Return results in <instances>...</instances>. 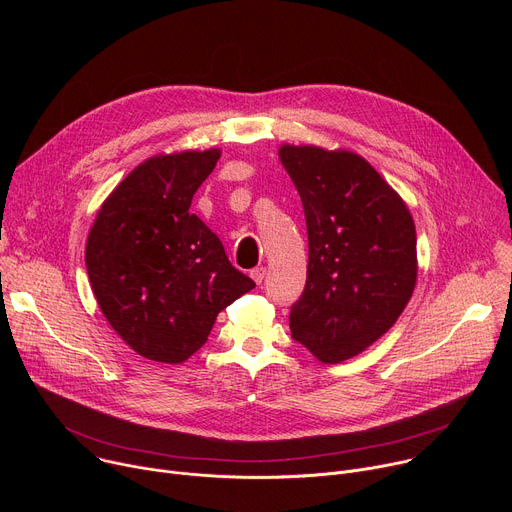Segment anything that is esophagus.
<instances>
[{"label": "esophagus", "mask_w": 512, "mask_h": 512, "mask_svg": "<svg viewBox=\"0 0 512 512\" xmlns=\"http://www.w3.org/2000/svg\"><path fill=\"white\" fill-rule=\"evenodd\" d=\"M265 275H267V269H265V267H255V269L251 271V279H253L257 285H261V281L265 279Z\"/></svg>", "instance_id": "34e87169"}]
</instances>
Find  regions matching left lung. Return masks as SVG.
<instances>
[{"mask_svg": "<svg viewBox=\"0 0 512 512\" xmlns=\"http://www.w3.org/2000/svg\"><path fill=\"white\" fill-rule=\"evenodd\" d=\"M308 227V277L289 328L336 364L377 342L417 281V235L405 200L362 156L318 145L279 148Z\"/></svg>", "mask_w": 512, "mask_h": 512, "instance_id": "obj_1", "label": "left lung"}]
</instances>
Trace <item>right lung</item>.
<instances>
[{
  "instance_id": "add662e5",
  "label": "right lung",
  "mask_w": 512,
  "mask_h": 512,
  "mask_svg": "<svg viewBox=\"0 0 512 512\" xmlns=\"http://www.w3.org/2000/svg\"><path fill=\"white\" fill-rule=\"evenodd\" d=\"M221 150L162 154L133 168L101 204L87 271L111 328L143 358L188 360L229 304L255 287L190 212Z\"/></svg>"
}]
</instances>
